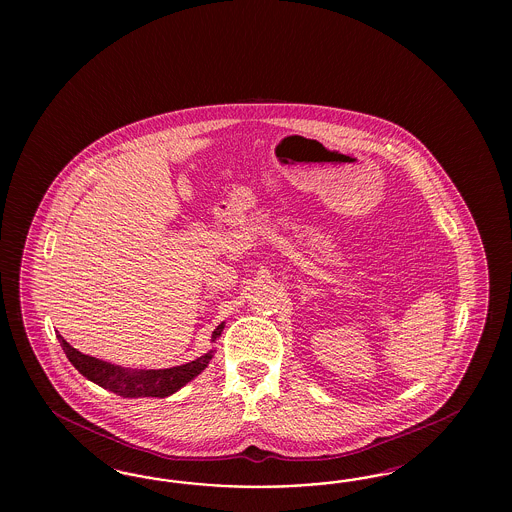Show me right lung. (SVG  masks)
Returning a JSON list of instances; mask_svg holds the SVG:
<instances>
[{
	"mask_svg": "<svg viewBox=\"0 0 512 512\" xmlns=\"http://www.w3.org/2000/svg\"><path fill=\"white\" fill-rule=\"evenodd\" d=\"M223 328L225 323H221L212 332V343L219 340ZM58 340L63 347V353L67 355L69 362L77 368L78 372L95 385L107 388L122 398H167L174 392H178L180 388L186 387L191 379H195L210 364V360L216 353V349L212 347L202 357L195 358L182 366L165 368V370H127L105 360L82 355L75 347H71L67 341L63 340L62 334H58Z\"/></svg>",
	"mask_w": 512,
	"mask_h": 512,
	"instance_id": "obj_1",
	"label": "right lung"
}]
</instances>
